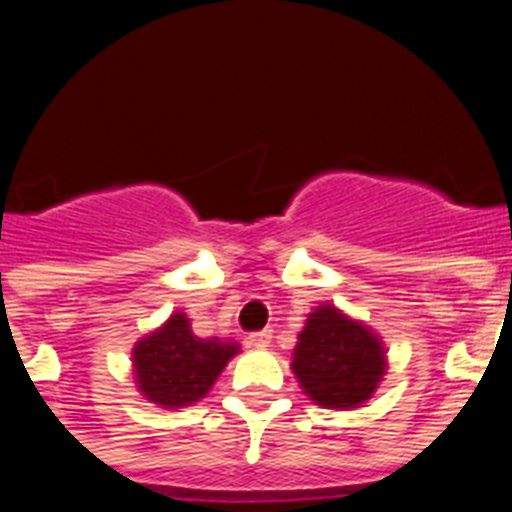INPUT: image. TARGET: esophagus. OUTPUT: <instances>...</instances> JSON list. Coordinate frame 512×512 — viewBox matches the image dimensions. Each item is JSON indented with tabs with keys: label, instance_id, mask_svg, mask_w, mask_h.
Returning a JSON list of instances; mask_svg holds the SVG:
<instances>
[{
	"label": "esophagus",
	"instance_id": "esophagus-1",
	"mask_svg": "<svg viewBox=\"0 0 512 512\" xmlns=\"http://www.w3.org/2000/svg\"><path fill=\"white\" fill-rule=\"evenodd\" d=\"M270 341H272V331H270V328H265V331L250 333V336H247V343H250V346H255V348L270 346Z\"/></svg>",
	"mask_w": 512,
	"mask_h": 512
}]
</instances>
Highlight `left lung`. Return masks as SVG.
I'll list each match as a JSON object with an SVG mask.
<instances>
[{"label":"left lung","instance_id":"1","mask_svg":"<svg viewBox=\"0 0 512 512\" xmlns=\"http://www.w3.org/2000/svg\"><path fill=\"white\" fill-rule=\"evenodd\" d=\"M290 369L313 404L346 412L376 394L389 358L374 328L333 303H321L298 333Z\"/></svg>","mask_w":512,"mask_h":512}]
</instances>
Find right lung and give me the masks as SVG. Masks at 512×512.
Returning <instances> with one entry per match:
<instances>
[{
  "label": "right lung",
  "instance_id": "1",
  "mask_svg": "<svg viewBox=\"0 0 512 512\" xmlns=\"http://www.w3.org/2000/svg\"><path fill=\"white\" fill-rule=\"evenodd\" d=\"M240 353L232 338H199L186 313H174L141 336L131 351L138 394L161 409H184L202 401L224 366Z\"/></svg>",
  "mask_w": 512,
  "mask_h": 512
}]
</instances>
